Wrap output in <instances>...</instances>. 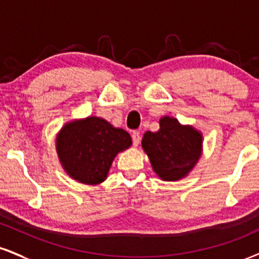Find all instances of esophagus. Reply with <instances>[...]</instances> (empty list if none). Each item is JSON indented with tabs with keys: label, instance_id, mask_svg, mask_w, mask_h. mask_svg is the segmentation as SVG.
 <instances>
[{
	"label": "esophagus",
	"instance_id": "34e87169",
	"mask_svg": "<svg viewBox=\"0 0 259 259\" xmlns=\"http://www.w3.org/2000/svg\"><path fill=\"white\" fill-rule=\"evenodd\" d=\"M132 138H133V145L135 146V147H138L139 143H140V140H141V136H140V133L139 132H134L132 134Z\"/></svg>",
	"mask_w": 259,
	"mask_h": 259
}]
</instances>
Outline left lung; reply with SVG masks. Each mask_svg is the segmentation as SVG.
I'll list each match as a JSON object with an SVG mask.
<instances>
[{
	"mask_svg": "<svg viewBox=\"0 0 259 259\" xmlns=\"http://www.w3.org/2000/svg\"><path fill=\"white\" fill-rule=\"evenodd\" d=\"M159 130L146 132L141 145L160 180L172 182L189 175L202 154V134L193 125L164 116Z\"/></svg>",
	"mask_w": 259,
	"mask_h": 259,
	"instance_id": "8db88e82",
	"label": "left lung"
}]
</instances>
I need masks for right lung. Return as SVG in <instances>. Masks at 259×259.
<instances>
[{"label": "right lung", "mask_w": 259, "mask_h": 259, "mask_svg": "<svg viewBox=\"0 0 259 259\" xmlns=\"http://www.w3.org/2000/svg\"><path fill=\"white\" fill-rule=\"evenodd\" d=\"M132 145L129 133L95 116L67 121L55 139L62 169L84 185L104 182L117 154Z\"/></svg>", "instance_id": "obj_1"}]
</instances>
